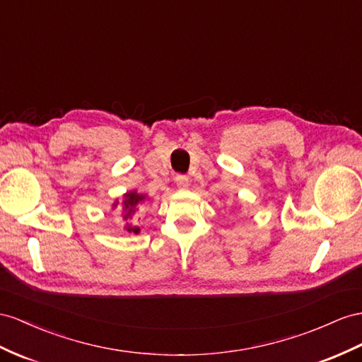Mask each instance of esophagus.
<instances>
[{
	"label": "esophagus",
	"instance_id": "esophagus-1",
	"mask_svg": "<svg viewBox=\"0 0 362 362\" xmlns=\"http://www.w3.org/2000/svg\"><path fill=\"white\" fill-rule=\"evenodd\" d=\"M175 183H177V187H180V188H187L188 187V182H189V179L187 177V175H183V174H177L175 175Z\"/></svg>",
	"mask_w": 362,
	"mask_h": 362
}]
</instances>
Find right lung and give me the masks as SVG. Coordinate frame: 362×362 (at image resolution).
<instances>
[{
  "label": "right lung",
  "instance_id": "obj_1",
  "mask_svg": "<svg viewBox=\"0 0 362 362\" xmlns=\"http://www.w3.org/2000/svg\"><path fill=\"white\" fill-rule=\"evenodd\" d=\"M144 199H145V196H142V194H137V192H128V194H125V200H124V211H125L124 220H125V223H124V228L128 230V233H134V234L139 233V228L133 225L132 217H133V214L136 212V206Z\"/></svg>",
  "mask_w": 362,
  "mask_h": 362
}]
</instances>
